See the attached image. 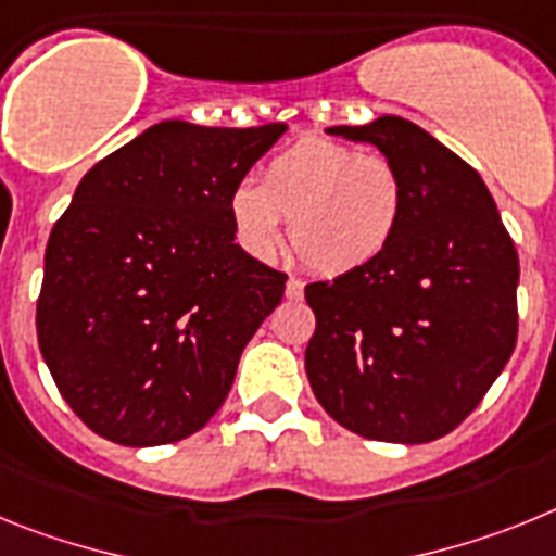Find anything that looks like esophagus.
Returning a JSON list of instances; mask_svg holds the SVG:
<instances>
[{
	"instance_id": "1",
	"label": "esophagus",
	"mask_w": 556,
	"mask_h": 556,
	"mask_svg": "<svg viewBox=\"0 0 556 556\" xmlns=\"http://www.w3.org/2000/svg\"><path fill=\"white\" fill-rule=\"evenodd\" d=\"M285 296L293 299V302L305 296V282H302V279H296V277L288 279V285H285Z\"/></svg>"
}]
</instances>
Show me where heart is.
<instances>
[{
    "mask_svg": "<svg viewBox=\"0 0 556 556\" xmlns=\"http://www.w3.org/2000/svg\"><path fill=\"white\" fill-rule=\"evenodd\" d=\"M405 212L397 164L383 153L305 137L265 164L263 185L240 181L229 215L240 245L274 257L291 220L296 254L318 274H352L389 249Z\"/></svg>",
    "mask_w": 556,
    "mask_h": 556,
    "instance_id": "heart-1",
    "label": "heart"
}]
</instances>
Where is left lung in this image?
I'll return each instance as SVG.
<instances>
[{"instance_id": "1", "label": "left lung", "mask_w": 556, "mask_h": 556, "mask_svg": "<svg viewBox=\"0 0 556 556\" xmlns=\"http://www.w3.org/2000/svg\"><path fill=\"white\" fill-rule=\"evenodd\" d=\"M397 164L405 212L389 249L305 288L307 380L352 433L397 445L445 437L481 403L518 341V251L484 178L394 114L336 125Z\"/></svg>"}]
</instances>
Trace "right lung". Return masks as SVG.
Listing matches in <instances>:
<instances>
[{
    "label": "right lung",
    "mask_w": 556,
    "mask_h": 556,
    "mask_svg": "<svg viewBox=\"0 0 556 556\" xmlns=\"http://www.w3.org/2000/svg\"><path fill=\"white\" fill-rule=\"evenodd\" d=\"M285 131L164 119L80 178L47 243L36 330L103 439L167 445L224 405L288 279L235 243L229 195Z\"/></svg>",
    "instance_id": "add662e5"
}]
</instances>
